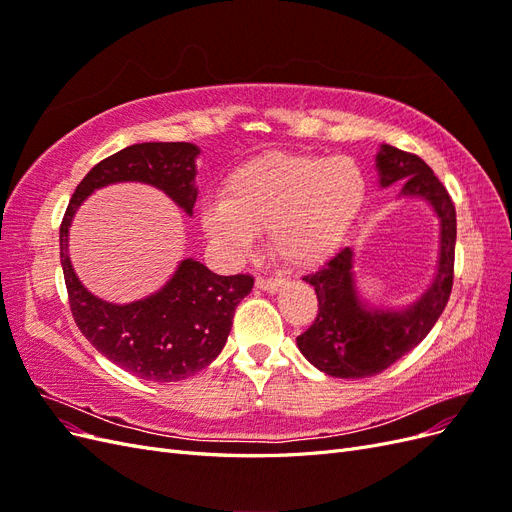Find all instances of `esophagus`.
<instances>
[{
    "mask_svg": "<svg viewBox=\"0 0 512 512\" xmlns=\"http://www.w3.org/2000/svg\"><path fill=\"white\" fill-rule=\"evenodd\" d=\"M284 284H286V280H282V277H256V288L265 290V292H275Z\"/></svg>",
    "mask_w": 512,
    "mask_h": 512,
    "instance_id": "1",
    "label": "esophagus"
}]
</instances>
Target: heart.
<instances>
[{
  "label": "heart",
  "instance_id": "obj_1",
  "mask_svg": "<svg viewBox=\"0 0 512 512\" xmlns=\"http://www.w3.org/2000/svg\"><path fill=\"white\" fill-rule=\"evenodd\" d=\"M367 196V179L350 158L265 153L232 170L224 198L207 200L203 230L230 254L243 256L254 230L269 228L277 260L309 269L344 243Z\"/></svg>",
  "mask_w": 512,
  "mask_h": 512
}]
</instances>
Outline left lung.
I'll return each instance as SVG.
<instances>
[{"label": "left lung", "instance_id": "1", "mask_svg": "<svg viewBox=\"0 0 512 512\" xmlns=\"http://www.w3.org/2000/svg\"><path fill=\"white\" fill-rule=\"evenodd\" d=\"M376 168L380 188L401 183V196L425 200L438 215V265L429 288L399 309L371 305L361 297L350 247L303 277L316 290L318 316L297 337V346L309 363L333 378H367L391 367L427 337L453 288L457 215L446 188L421 158L391 145H380Z\"/></svg>", "mask_w": 512, "mask_h": 512}]
</instances>
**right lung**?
<instances>
[{"mask_svg": "<svg viewBox=\"0 0 512 512\" xmlns=\"http://www.w3.org/2000/svg\"><path fill=\"white\" fill-rule=\"evenodd\" d=\"M192 143H138L89 170L74 190L59 228V256L76 327L108 361L151 382H177L205 369L226 346L232 316L252 292V275H218L194 258L181 260L170 280L145 299L108 303L74 273L68 237L85 198L113 183H147L188 215L198 196Z\"/></svg>", "mask_w": 512, "mask_h": 512, "instance_id": "obj_1", "label": "right lung"}]
</instances>
